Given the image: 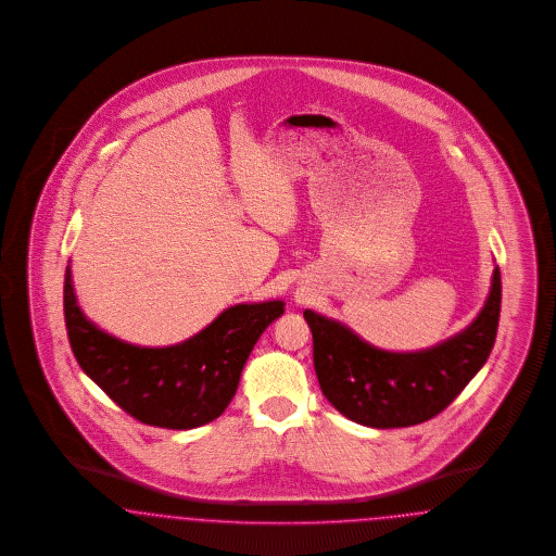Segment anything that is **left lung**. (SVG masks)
Listing matches in <instances>:
<instances>
[{"label":"left lung","instance_id":"left-lung-1","mask_svg":"<svg viewBox=\"0 0 556 556\" xmlns=\"http://www.w3.org/2000/svg\"><path fill=\"white\" fill-rule=\"evenodd\" d=\"M498 316V267L478 318L466 331L422 352L377 350L345 325L304 312L323 395L339 414L370 428H405L441 414L489 359Z\"/></svg>","mask_w":556,"mask_h":556}]
</instances>
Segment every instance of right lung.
<instances>
[{
    "label": "right lung",
    "mask_w": 556,
    "mask_h": 556,
    "mask_svg": "<svg viewBox=\"0 0 556 556\" xmlns=\"http://www.w3.org/2000/svg\"><path fill=\"white\" fill-rule=\"evenodd\" d=\"M283 302L238 304L172 348H138L97 329L76 304L72 273L64 314L74 357L110 400L138 422L190 430L219 418L233 400L245 359Z\"/></svg>",
    "instance_id": "obj_1"
}]
</instances>
